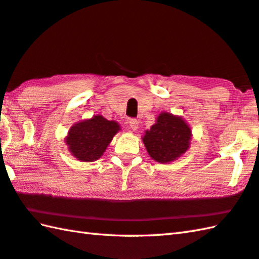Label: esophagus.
<instances>
[{
	"mask_svg": "<svg viewBox=\"0 0 259 259\" xmlns=\"http://www.w3.org/2000/svg\"><path fill=\"white\" fill-rule=\"evenodd\" d=\"M128 123H129V126H130V128L133 129L134 131H136L137 129L139 128V121L137 120V119H130Z\"/></svg>",
	"mask_w": 259,
	"mask_h": 259,
	"instance_id": "1",
	"label": "esophagus"
}]
</instances>
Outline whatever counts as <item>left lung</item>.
I'll list each match as a JSON object with an SVG mask.
<instances>
[{
    "label": "left lung",
    "instance_id": "1",
    "mask_svg": "<svg viewBox=\"0 0 259 259\" xmlns=\"http://www.w3.org/2000/svg\"><path fill=\"white\" fill-rule=\"evenodd\" d=\"M191 137V128L183 118L161 112L157 116L156 123L145 133L143 141L151 158L166 164L189 149Z\"/></svg>",
    "mask_w": 259,
    "mask_h": 259
}]
</instances>
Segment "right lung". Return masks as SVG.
Returning a JSON list of instances; mask_svg holds the SVG:
<instances>
[{
	"instance_id": "right-lung-1",
	"label": "right lung",
	"mask_w": 259,
	"mask_h": 259,
	"mask_svg": "<svg viewBox=\"0 0 259 259\" xmlns=\"http://www.w3.org/2000/svg\"><path fill=\"white\" fill-rule=\"evenodd\" d=\"M120 130L115 121H109L102 115H94L92 119L75 123L66 137L68 149L80 161L99 159Z\"/></svg>"
}]
</instances>
